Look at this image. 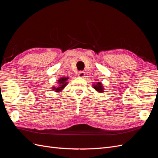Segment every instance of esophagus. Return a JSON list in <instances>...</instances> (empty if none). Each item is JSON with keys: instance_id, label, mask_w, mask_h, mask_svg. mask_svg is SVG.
Segmentation results:
<instances>
[{"instance_id": "obj_1", "label": "esophagus", "mask_w": 158, "mask_h": 158, "mask_svg": "<svg viewBox=\"0 0 158 158\" xmlns=\"http://www.w3.org/2000/svg\"><path fill=\"white\" fill-rule=\"evenodd\" d=\"M78 76H79V77H80V78L84 77V76H85L84 72H83V71H80L79 73H78Z\"/></svg>"}]
</instances>
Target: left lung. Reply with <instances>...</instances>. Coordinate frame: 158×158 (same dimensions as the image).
<instances>
[{
    "label": "left lung",
    "instance_id": "1",
    "mask_svg": "<svg viewBox=\"0 0 158 158\" xmlns=\"http://www.w3.org/2000/svg\"><path fill=\"white\" fill-rule=\"evenodd\" d=\"M93 88L95 89V91H97L99 93H103L104 92V86L103 85V84L100 82H98L97 83H95L92 85Z\"/></svg>",
    "mask_w": 158,
    "mask_h": 158
}]
</instances>
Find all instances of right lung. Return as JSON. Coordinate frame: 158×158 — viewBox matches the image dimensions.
<instances>
[{
  "mask_svg": "<svg viewBox=\"0 0 158 158\" xmlns=\"http://www.w3.org/2000/svg\"><path fill=\"white\" fill-rule=\"evenodd\" d=\"M69 77H62L61 78H59L57 80V86H52V91H55V92L59 93L61 92V91H63L66 86V85L68 84L67 80H69Z\"/></svg>",
  "mask_w": 158,
  "mask_h": 158,
  "instance_id": "1",
  "label": "right lung"
}]
</instances>
